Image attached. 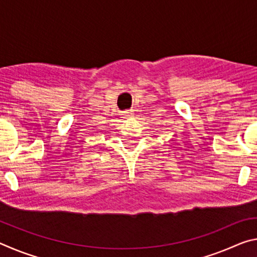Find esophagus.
Listing matches in <instances>:
<instances>
[{
  "mask_svg": "<svg viewBox=\"0 0 257 257\" xmlns=\"http://www.w3.org/2000/svg\"><path fill=\"white\" fill-rule=\"evenodd\" d=\"M122 113H123L124 116H130V115L133 114V111L132 110H127V111H123Z\"/></svg>",
  "mask_w": 257,
  "mask_h": 257,
  "instance_id": "obj_1",
  "label": "esophagus"
}]
</instances>
